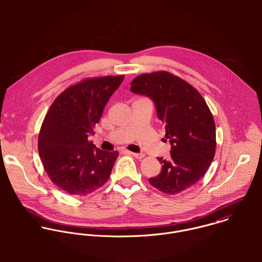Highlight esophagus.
<instances>
[{
	"label": "esophagus",
	"mask_w": 262,
	"mask_h": 262,
	"mask_svg": "<svg viewBox=\"0 0 262 262\" xmlns=\"http://www.w3.org/2000/svg\"><path fill=\"white\" fill-rule=\"evenodd\" d=\"M127 153H129V154H131V155H133L134 157H136V158H138V159H141V158H143L144 156H145V154L144 153H142V152H139V153H133V152H127Z\"/></svg>",
	"instance_id": "34e87169"
}]
</instances>
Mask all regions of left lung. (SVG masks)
I'll return each instance as SVG.
<instances>
[{"label": "left lung", "instance_id": "left-lung-1", "mask_svg": "<svg viewBox=\"0 0 262 262\" xmlns=\"http://www.w3.org/2000/svg\"><path fill=\"white\" fill-rule=\"evenodd\" d=\"M131 92L154 103L158 119L165 125L169 159L157 157L160 173L150 185L173 194L195 185L208 171L216 151L215 121L201 94L184 79L166 72L134 78Z\"/></svg>", "mask_w": 262, "mask_h": 262}]
</instances>
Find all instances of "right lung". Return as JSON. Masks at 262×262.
<instances>
[{"instance_id": "obj_1", "label": "right lung", "mask_w": 262, "mask_h": 262, "mask_svg": "<svg viewBox=\"0 0 262 262\" xmlns=\"http://www.w3.org/2000/svg\"><path fill=\"white\" fill-rule=\"evenodd\" d=\"M124 75L85 79L52 103L42 123L38 151L51 182L74 195H85L109 180L117 151L97 148L88 140Z\"/></svg>"}]
</instances>
